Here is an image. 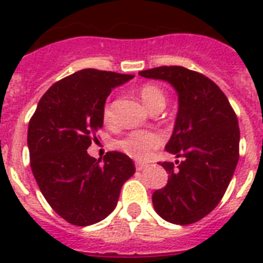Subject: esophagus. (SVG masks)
Here are the masks:
<instances>
[{"instance_id":"esophagus-1","label":"esophagus","mask_w":263,"mask_h":263,"mask_svg":"<svg viewBox=\"0 0 263 263\" xmlns=\"http://www.w3.org/2000/svg\"><path fill=\"white\" fill-rule=\"evenodd\" d=\"M135 166H136V171H142V169L146 168V165H144V164H140V162H138V164H136Z\"/></svg>"}]
</instances>
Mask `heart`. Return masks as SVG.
Masks as SVG:
<instances>
[{
  "mask_svg": "<svg viewBox=\"0 0 263 263\" xmlns=\"http://www.w3.org/2000/svg\"><path fill=\"white\" fill-rule=\"evenodd\" d=\"M139 94L143 103L150 111L157 109V107L165 106V102H166L165 92L156 84H144L143 87L140 88ZM102 116L105 123L110 121L111 111L109 103L103 106ZM162 142H164V138L160 132L131 131L128 132L127 135H124L123 138H120L119 140H116L115 146L119 148L120 152H123L124 154H127L128 157H131L134 160L144 161L150 158L153 152L157 147H160Z\"/></svg>",
  "mask_w": 263,
  "mask_h": 263,
  "instance_id": "1",
  "label": "heart"
}]
</instances>
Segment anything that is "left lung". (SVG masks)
I'll list each match as a JSON object with an SVG mask.
<instances>
[{"mask_svg":"<svg viewBox=\"0 0 263 263\" xmlns=\"http://www.w3.org/2000/svg\"><path fill=\"white\" fill-rule=\"evenodd\" d=\"M168 82L179 97V110L168 153L183 161L161 164L168 184L153 194L158 216L177 225L194 224L220 203L239 161L240 131L228 98L213 80L184 67L139 72Z\"/></svg>","mask_w":263,"mask_h":263,"instance_id":"left-lung-1","label":"left lung"}]
</instances>
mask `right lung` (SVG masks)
<instances>
[{"label": "right lung", "instance_id": "1", "mask_svg": "<svg viewBox=\"0 0 263 263\" xmlns=\"http://www.w3.org/2000/svg\"><path fill=\"white\" fill-rule=\"evenodd\" d=\"M132 78L92 68L75 72L43 94L31 117V169L47 203L69 224L87 227L106 218L135 173L123 153L109 152L102 164L87 153L103 125L107 95Z\"/></svg>", "mask_w": 263, "mask_h": 263}]
</instances>
